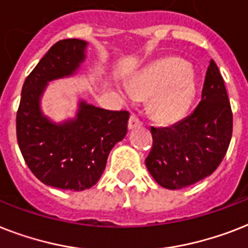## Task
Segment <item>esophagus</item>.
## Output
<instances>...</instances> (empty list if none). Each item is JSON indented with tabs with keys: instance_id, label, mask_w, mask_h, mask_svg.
<instances>
[{
	"instance_id": "esophagus-1",
	"label": "esophagus",
	"mask_w": 248,
	"mask_h": 248,
	"mask_svg": "<svg viewBox=\"0 0 248 248\" xmlns=\"http://www.w3.org/2000/svg\"><path fill=\"white\" fill-rule=\"evenodd\" d=\"M139 126H141V122H140V120H139L135 114H132L130 117V120H128V128H130V130H134V128L139 127Z\"/></svg>"
}]
</instances>
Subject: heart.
<instances>
[{"instance_id": "obj_1", "label": "heart", "mask_w": 248, "mask_h": 248, "mask_svg": "<svg viewBox=\"0 0 248 248\" xmlns=\"http://www.w3.org/2000/svg\"><path fill=\"white\" fill-rule=\"evenodd\" d=\"M136 98L152 100L154 117L163 122H176L187 114L196 94L194 71L180 58H162L141 71L130 85Z\"/></svg>"}]
</instances>
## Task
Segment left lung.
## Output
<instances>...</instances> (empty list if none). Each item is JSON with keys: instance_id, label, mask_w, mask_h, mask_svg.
<instances>
[{"instance_id": "8db88e82", "label": "left lung", "mask_w": 248, "mask_h": 248, "mask_svg": "<svg viewBox=\"0 0 248 248\" xmlns=\"http://www.w3.org/2000/svg\"><path fill=\"white\" fill-rule=\"evenodd\" d=\"M233 116L219 68L206 71L201 102L170 127H152L153 148L145 159L158 185L180 190L210 176L222 163L232 138Z\"/></svg>"}]
</instances>
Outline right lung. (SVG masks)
Segmentation results:
<instances>
[{
	"label": "right lung",
	"instance_id": "obj_1",
	"mask_svg": "<svg viewBox=\"0 0 248 248\" xmlns=\"http://www.w3.org/2000/svg\"><path fill=\"white\" fill-rule=\"evenodd\" d=\"M88 42L53 44L26 78L16 114V136L29 170L47 186L82 191L106 170L110 150L127 134V110H108L80 99L74 118L54 122L42 110V98L53 80L74 76L86 58Z\"/></svg>",
	"mask_w": 248,
	"mask_h": 248
}]
</instances>
